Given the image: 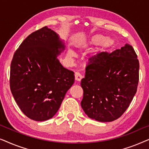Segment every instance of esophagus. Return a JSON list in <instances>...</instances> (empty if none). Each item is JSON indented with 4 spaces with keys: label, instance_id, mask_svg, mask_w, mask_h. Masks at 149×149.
Instances as JSON below:
<instances>
[{
    "label": "esophagus",
    "instance_id": "34e87169",
    "mask_svg": "<svg viewBox=\"0 0 149 149\" xmlns=\"http://www.w3.org/2000/svg\"><path fill=\"white\" fill-rule=\"evenodd\" d=\"M74 77H75V80H77V81H80L81 79H83V75L81 74L80 72H75Z\"/></svg>",
    "mask_w": 149,
    "mask_h": 149
}]
</instances>
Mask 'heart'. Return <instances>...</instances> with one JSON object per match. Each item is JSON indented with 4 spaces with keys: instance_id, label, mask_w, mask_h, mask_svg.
Wrapping results in <instances>:
<instances>
[{
    "instance_id": "1",
    "label": "heart",
    "mask_w": 149,
    "mask_h": 149,
    "mask_svg": "<svg viewBox=\"0 0 149 149\" xmlns=\"http://www.w3.org/2000/svg\"><path fill=\"white\" fill-rule=\"evenodd\" d=\"M89 43L93 45H97L101 44L102 46L104 48H109L113 45L114 40L111 37H104L102 35L96 34L91 36L89 39ZM68 55L70 56H72L74 55V53L72 50L68 51Z\"/></svg>"
}]
</instances>
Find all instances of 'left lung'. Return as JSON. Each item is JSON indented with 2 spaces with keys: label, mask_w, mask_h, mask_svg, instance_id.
Segmentation results:
<instances>
[{
  "label": "left lung",
  "mask_w": 149,
  "mask_h": 149,
  "mask_svg": "<svg viewBox=\"0 0 149 149\" xmlns=\"http://www.w3.org/2000/svg\"><path fill=\"white\" fill-rule=\"evenodd\" d=\"M132 45L126 44L111 54L101 52L89 59L81 80V107L91 119L110 122L129 107L139 81V61Z\"/></svg>",
  "instance_id": "1"
}]
</instances>
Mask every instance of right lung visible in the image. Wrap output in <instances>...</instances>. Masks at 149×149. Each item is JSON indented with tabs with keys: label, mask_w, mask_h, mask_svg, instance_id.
Masks as SVG:
<instances>
[{
	"label": "right lung",
	"mask_w": 149,
	"mask_h": 149,
	"mask_svg": "<svg viewBox=\"0 0 149 149\" xmlns=\"http://www.w3.org/2000/svg\"><path fill=\"white\" fill-rule=\"evenodd\" d=\"M64 45L47 26L32 32L15 51L11 63L10 88L26 117L49 119L60 109L74 82V72L63 67L58 56Z\"/></svg>",
	"instance_id": "1"
}]
</instances>
